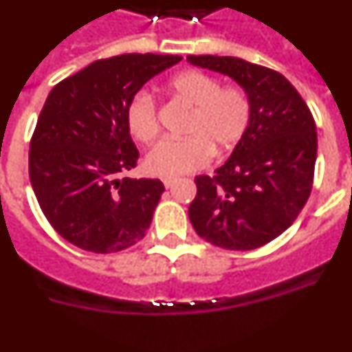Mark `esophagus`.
Instances as JSON below:
<instances>
[{
    "mask_svg": "<svg viewBox=\"0 0 352 352\" xmlns=\"http://www.w3.org/2000/svg\"><path fill=\"white\" fill-rule=\"evenodd\" d=\"M174 183H176V178H164V185H166V188H170Z\"/></svg>",
    "mask_w": 352,
    "mask_h": 352,
    "instance_id": "34e87169",
    "label": "esophagus"
}]
</instances>
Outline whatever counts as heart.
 I'll use <instances>...</instances> for the list:
<instances>
[{"instance_id":"1","label":"heart","mask_w":352,"mask_h":352,"mask_svg":"<svg viewBox=\"0 0 352 352\" xmlns=\"http://www.w3.org/2000/svg\"><path fill=\"white\" fill-rule=\"evenodd\" d=\"M174 100L190 109L185 139H166L148 153L144 166L155 176H182L208 166L217 155L227 153L247 133L252 104L239 86H220L217 77L186 70L167 84ZM126 129L135 141L151 144L160 133L157 104L148 93H138L125 113Z\"/></svg>"}]
</instances>
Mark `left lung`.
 <instances>
[{"mask_svg":"<svg viewBox=\"0 0 352 352\" xmlns=\"http://www.w3.org/2000/svg\"><path fill=\"white\" fill-rule=\"evenodd\" d=\"M195 67L232 77L247 91L252 118L231 158L197 176L188 208L195 232L226 250H254L291 227L312 192L316 121L282 74L232 56H186Z\"/></svg>","mask_w":352,"mask_h":352,"instance_id":"left-lung-1","label":"left lung"}]
</instances>
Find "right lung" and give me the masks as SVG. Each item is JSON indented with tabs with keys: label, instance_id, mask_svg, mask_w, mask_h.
Returning <instances> with one entry per match:
<instances>
[{
	"label": "right lung",
	"instance_id": "obj_1",
	"mask_svg": "<svg viewBox=\"0 0 352 352\" xmlns=\"http://www.w3.org/2000/svg\"><path fill=\"white\" fill-rule=\"evenodd\" d=\"M182 56L121 54L96 60L49 93L30 142V179L61 238L93 254L144 238L164 194L160 179H130L139 151L125 113L149 79Z\"/></svg>",
	"mask_w": 352,
	"mask_h": 352
}]
</instances>
